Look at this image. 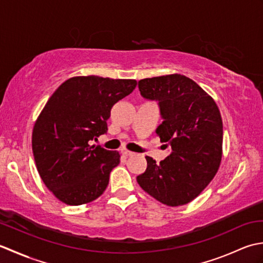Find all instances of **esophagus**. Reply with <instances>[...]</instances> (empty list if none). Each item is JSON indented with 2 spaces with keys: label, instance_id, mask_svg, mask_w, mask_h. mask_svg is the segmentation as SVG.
I'll return each mask as SVG.
<instances>
[{
  "label": "esophagus",
  "instance_id": "obj_1",
  "mask_svg": "<svg viewBox=\"0 0 263 263\" xmlns=\"http://www.w3.org/2000/svg\"><path fill=\"white\" fill-rule=\"evenodd\" d=\"M121 153H122V155L126 156V157H127V156H132L133 155L132 152H130V150H127V149H124V148L121 149Z\"/></svg>",
  "mask_w": 263,
  "mask_h": 263
}]
</instances>
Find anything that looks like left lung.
<instances>
[{"label": "left lung", "mask_w": 263, "mask_h": 263, "mask_svg": "<svg viewBox=\"0 0 263 263\" xmlns=\"http://www.w3.org/2000/svg\"><path fill=\"white\" fill-rule=\"evenodd\" d=\"M138 86L143 98L158 102L163 123L156 133L172 153L159 164L147 156V170L137 181L161 203L186 204L203 191L219 168L220 111L215 100L185 76L147 78Z\"/></svg>", "instance_id": "8db88e82"}]
</instances>
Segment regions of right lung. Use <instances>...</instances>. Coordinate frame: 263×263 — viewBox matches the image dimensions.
Returning a JSON list of instances; mask_svg holds the SVG:
<instances>
[{
  "instance_id": "1",
  "label": "right lung",
  "mask_w": 263,
  "mask_h": 263,
  "mask_svg": "<svg viewBox=\"0 0 263 263\" xmlns=\"http://www.w3.org/2000/svg\"><path fill=\"white\" fill-rule=\"evenodd\" d=\"M137 86L132 79L73 77L48 99L32 130L37 171L62 202L80 205L104 193L120 154L92 141L107 132L110 109Z\"/></svg>"
}]
</instances>
